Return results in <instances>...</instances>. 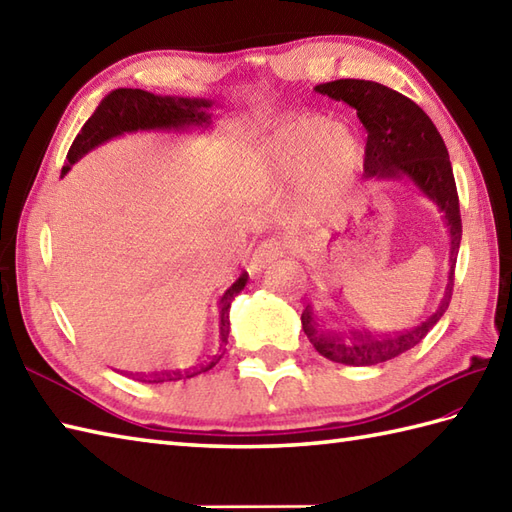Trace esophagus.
<instances>
[{
    "mask_svg": "<svg viewBox=\"0 0 512 512\" xmlns=\"http://www.w3.org/2000/svg\"><path fill=\"white\" fill-rule=\"evenodd\" d=\"M284 248H286V244L279 242V239H266V242L259 244L253 259H250V264H253L255 273H262L264 268H268L270 264H275L277 259L284 255Z\"/></svg>",
    "mask_w": 512,
    "mask_h": 512,
    "instance_id": "34e87169",
    "label": "esophagus"
}]
</instances>
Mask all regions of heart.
<instances>
[{
  "mask_svg": "<svg viewBox=\"0 0 512 512\" xmlns=\"http://www.w3.org/2000/svg\"><path fill=\"white\" fill-rule=\"evenodd\" d=\"M365 162V147L350 127L306 114L270 134L257 151L250 182L255 189H284L297 182L299 213L323 220L350 191Z\"/></svg>",
  "mask_w": 512,
  "mask_h": 512,
  "instance_id": "heart-1",
  "label": "heart"
}]
</instances>
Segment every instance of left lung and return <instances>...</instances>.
<instances>
[{"label": "left lung", "instance_id": "1", "mask_svg": "<svg viewBox=\"0 0 512 512\" xmlns=\"http://www.w3.org/2000/svg\"><path fill=\"white\" fill-rule=\"evenodd\" d=\"M334 101H343L356 110V116L367 132L365 147V176L376 182H409L424 198L431 200L442 213L444 226L449 231V281L444 295L431 317L416 328L396 334L372 332H330L317 321L308 303L301 314L303 332L321 356L334 363L369 367L391 361L416 347L433 325L449 308L453 295V270L458 262L462 239L460 200L455 189V178L449 160V151L431 118L424 114L407 96L387 85L361 79H339L321 83L314 88Z\"/></svg>", "mask_w": 512, "mask_h": 512}]
</instances>
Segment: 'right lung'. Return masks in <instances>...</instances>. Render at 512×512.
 <instances>
[{"mask_svg":"<svg viewBox=\"0 0 512 512\" xmlns=\"http://www.w3.org/2000/svg\"><path fill=\"white\" fill-rule=\"evenodd\" d=\"M215 101L209 99H191V96H162L145 90H132L121 88L107 94L96 107V112L88 118V123L81 127L79 136L68 151V162L61 169V176H65L72 169L74 162H79L85 154L92 149L107 143V140L118 138L123 134H136V132H193V129H209L213 125L211 107ZM248 281V273H242L233 286L228 288L217 301V312H220V354H215L209 363L195 369L187 378L198 376L202 372H209L211 367L220 363L224 356V345L228 343V332H231V312L233 299L244 290ZM182 374H156L143 378V383H165V380H180Z\"/></svg>","mask_w":512,"mask_h":512,"instance_id":"obj_1","label":"right lung"}]
</instances>
